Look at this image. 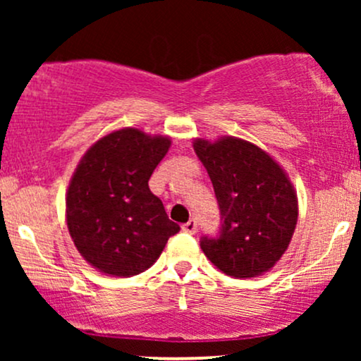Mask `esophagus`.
I'll use <instances>...</instances> for the list:
<instances>
[{
    "instance_id": "34e87169",
    "label": "esophagus",
    "mask_w": 361,
    "mask_h": 361,
    "mask_svg": "<svg viewBox=\"0 0 361 361\" xmlns=\"http://www.w3.org/2000/svg\"><path fill=\"white\" fill-rule=\"evenodd\" d=\"M183 231L188 234L197 233V221H195V219H190L188 222L183 224Z\"/></svg>"
}]
</instances>
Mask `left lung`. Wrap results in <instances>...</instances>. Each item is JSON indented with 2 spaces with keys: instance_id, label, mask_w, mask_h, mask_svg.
I'll return each instance as SVG.
<instances>
[{
  "instance_id": "1",
  "label": "left lung",
  "mask_w": 361,
  "mask_h": 361,
  "mask_svg": "<svg viewBox=\"0 0 361 361\" xmlns=\"http://www.w3.org/2000/svg\"><path fill=\"white\" fill-rule=\"evenodd\" d=\"M193 149L209 173L221 210L219 234L204 235L202 251L234 279L271 270L287 251L299 217L288 176L268 152L247 140L195 139Z\"/></svg>"
}]
</instances>
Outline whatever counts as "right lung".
<instances>
[{
	"instance_id": "right-lung-1",
	"label": "right lung",
	"mask_w": 361,
	"mask_h": 361,
	"mask_svg": "<svg viewBox=\"0 0 361 361\" xmlns=\"http://www.w3.org/2000/svg\"><path fill=\"white\" fill-rule=\"evenodd\" d=\"M171 140L139 128H120L91 146L78 164L66 197L74 246L106 275L134 276L154 264L180 231L149 178Z\"/></svg>"
}]
</instances>
